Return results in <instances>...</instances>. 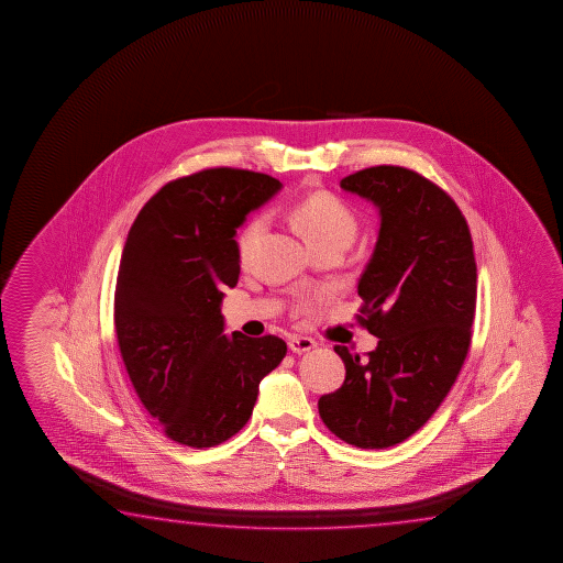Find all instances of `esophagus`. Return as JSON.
Instances as JSON below:
<instances>
[{"mask_svg": "<svg viewBox=\"0 0 563 563\" xmlns=\"http://www.w3.org/2000/svg\"><path fill=\"white\" fill-rule=\"evenodd\" d=\"M314 346H317V343H314L313 339H309V336H294L289 341V351L291 353H307V351H311Z\"/></svg>", "mask_w": 563, "mask_h": 563, "instance_id": "34e87169", "label": "esophagus"}]
</instances>
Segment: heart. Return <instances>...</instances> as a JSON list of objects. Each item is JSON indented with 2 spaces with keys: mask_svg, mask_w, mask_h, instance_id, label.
<instances>
[{
  "mask_svg": "<svg viewBox=\"0 0 563 563\" xmlns=\"http://www.w3.org/2000/svg\"><path fill=\"white\" fill-rule=\"evenodd\" d=\"M294 229L303 236L309 249L327 244H351L356 234V214L346 200L333 192H314L296 202L289 210ZM264 217L250 219L239 234V256L246 260L264 232Z\"/></svg>",
  "mask_w": 563,
  "mask_h": 563,
  "instance_id": "obj_1",
  "label": "heart"
}]
</instances>
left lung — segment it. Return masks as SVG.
<instances>
[{
	"label": "left lung",
	"mask_w": 563,
	"mask_h": 563,
	"mask_svg": "<svg viewBox=\"0 0 563 563\" xmlns=\"http://www.w3.org/2000/svg\"><path fill=\"white\" fill-rule=\"evenodd\" d=\"M371 200L380 229L358 279V321L378 346L361 358L336 344L346 376L319 398L324 426L349 445L386 449L435 413L465 363L477 303V264L455 200L420 173L380 165L344 177Z\"/></svg>",
	"instance_id": "1"
}]
</instances>
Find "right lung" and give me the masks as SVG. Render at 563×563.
<instances>
[{"mask_svg": "<svg viewBox=\"0 0 563 563\" xmlns=\"http://www.w3.org/2000/svg\"><path fill=\"white\" fill-rule=\"evenodd\" d=\"M282 183L217 167L167 183L128 232L114 297L125 371L173 441L214 448L252 416L262 378L284 361L274 334H224L220 303L239 284L236 229Z\"/></svg>", "mask_w": 563, "mask_h": 563, "instance_id": "1", "label": "right lung"}]
</instances>
